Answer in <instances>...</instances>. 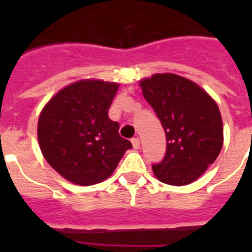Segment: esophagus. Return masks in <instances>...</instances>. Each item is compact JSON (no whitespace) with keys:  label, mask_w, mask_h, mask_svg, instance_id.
I'll list each match as a JSON object with an SVG mask.
<instances>
[{"label":"esophagus","mask_w":252,"mask_h":252,"mask_svg":"<svg viewBox=\"0 0 252 252\" xmlns=\"http://www.w3.org/2000/svg\"><path fill=\"white\" fill-rule=\"evenodd\" d=\"M132 145H133V149H140V138L133 137L132 138Z\"/></svg>","instance_id":"1"}]
</instances>
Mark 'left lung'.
<instances>
[{
	"mask_svg": "<svg viewBox=\"0 0 252 252\" xmlns=\"http://www.w3.org/2000/svg\"><path fill=\"white\" fill-rule=\"evenodd\" d=\"M140 85L166 134L165 157L152 165L154 175L171 186L195 182L222 148L219 107L201 87L171 73L154 74Z\"/></svg>",
	"mask_w": 252,
	"mask_h": 252,
	"instance_id": "1",
	"label": "left lung"
}]
</instances>
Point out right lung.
<instances>
[{
    "label": "right lung",
    "instance_id": "obj_1",
    "mask_svg": "<svg viewBox=\"0 0 252 252\" xmlns=\"http://www.w3.org/2000/svg\"><path fill=\"white\" fill-rule=\"evenodd\" d=\"M118 84L78 81L53 96L37 123L41 153L66 180L80 186L100 183L132 148L108 118Z\"/></svg>",
    "mask_w": 252,
    "mask_h": 252
}]
</instances>
